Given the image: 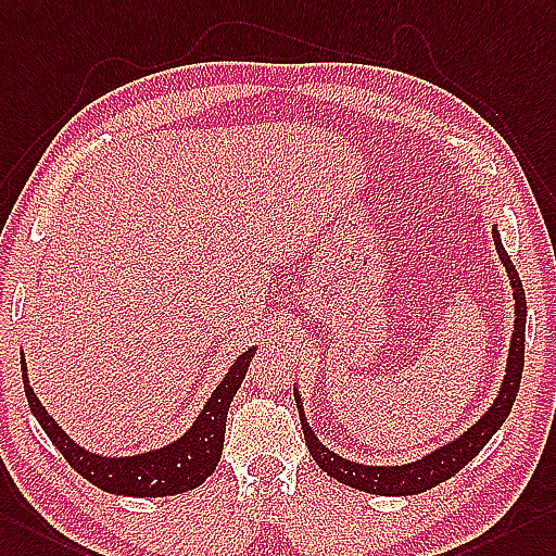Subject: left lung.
<instances>
[{"mask_svg":"<svg viewBox=\"0 0 556 556\" xmlns=\"http://www.w3.org/2000/svg\"><path fill=\"white\" fill-rule=\"evenodd\" d=\"M493 240L500 260H503L509 282L514 288V332H511V346H509V358H507V375L503 380V387H500V394L495 403L489 408L477 425L467 429L463 437L455 439L453 443L443 445V448L429 453L427 457L417 459V463L403 465V467H370V465H358L351 463V459H344L337 453L328 451L325 445L314 437L311 431L304 410H302V399L300 391H294V401H296V410H300L302 417V429H304V439L308 445L311 457L316 459V465L328 471L332 479H337L344 485H351V489H358L365 493H375V495H417L425 493L434 485L443 483L445 479L455 477V473L469 465L473 457L481 453L485 443L493 439L495 431L503 427L507 419L514 399H517V391L521 384V372H523V342H526V294L521 278L514 268L509 254L503 248V240H500V233L493 231Z\"/></svg>","mask_w":556,"mask_h":556,"instance_id":"1","label":"left lung"}]
</instances>
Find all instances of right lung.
<instances>
[{"label":"right lung","instance_id":"add662e5","mask_svg":"<svg viewBox=\"0 0 556 556\" xmlns=\"http://www.w3.org/2000/svg\"><path fill=\"white\" fill-rule=\"evenodd\" d=\"M254 351L256 346L248 349L245 354H240L236 358L222 384L216 387L214 394L207 399L205 408L198 415L193 427L188 429L179 441L169 443L167 448L141 453L134 457H101L79 448V445L53 422V417L35 396L33 387L28 384V368H25V361L21 365V370L25 396H28L33 415L47 431L51 443L56 445L61 455L67 459V465L77 473H83V477L97 485V489L115 495L165 497L198 489V485L216 469V465H219V457L224 451L228 405H231L242 377L248 375Z\"/></svg>","mask_w":556,"mask_h":556}]
</instances>
